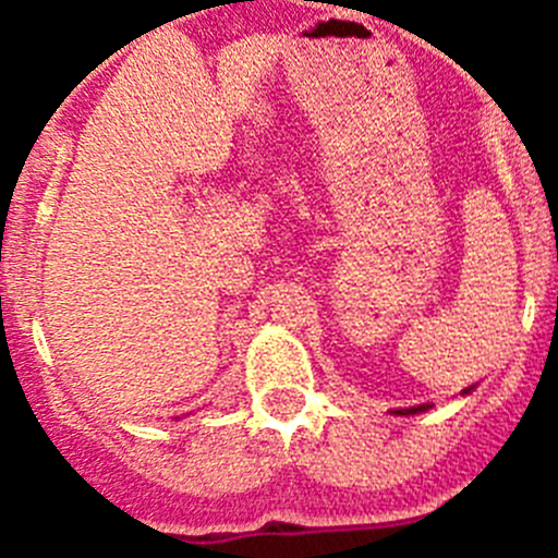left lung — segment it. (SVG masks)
<instances>
[{
  "mask_svg": "<svg viewBox=\"0 0 558 558\" xmlns=\"http://www.w3.org/2000/svg\"><path fill=\"white\" fill-rule=\"evenodd\" d=\"M464 392H470V390H464ZM428 409V403L426 407H412V409H403V412H398V415H415V412H426Z\"/></svg>",
  "mask_w": 558,
  "mask_h": 558,
  "instance_id": "1",
  "label": "left lung"
}]
</instances>
